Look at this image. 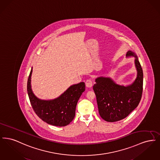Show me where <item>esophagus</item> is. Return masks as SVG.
<instances>
[{"mask_svg": "<svg viewBox=\"0 0 160 160\" xmlns=\"http://www.w3.org/2000/svg\"><path fill=\"white\" fill-rule=\"evenodd\" d=\"M86 86L88 88H91L92 86V81L91 79H88L86 81Z\"/></svg>", "mask_w": 160, "mask_h": 160, "instance_id": "obj_1", "label": "esophagus"}]
</instances>
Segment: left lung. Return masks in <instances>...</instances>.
Instances as JSON below:
<instances>
[{"instance_id": "8db88e82", "label": "left lung", "mask_w": 160, "mask_h": 160, "mask_svg": "<svg viewBox=\"0 0 160 160\" xmlns=\"http://www.w3.org/2000/svg\"><path fill=\"white\" fill-rule=\"evenodd\" d=\"M127 56L136 58L137 77L131 85L125 87L114 83L109 78L98 77L93 86L101 117L107 122L125 118L138 105L142 96L143 74L136 54L128 51Z\"/></svg>"}]
</instances>
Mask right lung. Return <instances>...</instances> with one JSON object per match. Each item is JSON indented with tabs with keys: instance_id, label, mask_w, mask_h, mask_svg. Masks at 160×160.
Wrapping results in <instances>:
<instances>
[{
	"instance_id": "1",
	"label": "right lung",
	"mask_w": 160,
	"mask_h": 160,
	"mask_svg": "<svg viewBox=\"0 0 160 160\" xmlns=\"http://www.w3.org/2000/svg\"><path fill=\"white\" fill-rule=\"evenodd\" d=\"M32 70L28 77L27 90L34 112L43 121L48 124L64 127L68 125L74 118L77 104L85 91L84 82L70 86L59 98L50 101L37 98L32 91L31 78Z\"/></svg>"
}]
</instances>
